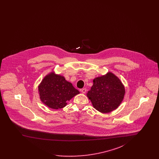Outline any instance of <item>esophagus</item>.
<instances>
[{
    "instance_id": "esophagus-1",
    "label": "esophagus",
    "mask_w": 159,
    "mask_h": 159,
    "mask_svg": "<svg viewBox=\"0 0 159 159\" xmlns=\"http://www.w3.org/2000/svg\"><path fill=\"white\" fill-rule=\"evenodd\" d=\"M80 91L81 92H82L83 93H84L86 92V89H85V88H83V89H80Z\"/></svg>"
}]
</instances>
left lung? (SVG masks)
<instances>
[{"label":"left lung","instance_id":"1","mask_svg":"<svg viewBox=\"0 0 159 159\" xmlns=\"http://www.w3.org/2000/svg\"><path fill=\"white\" fill-rule=\"evenodd\" d=\"M86 93L93 107L99 112L108 113L119 107L125 94L120 80L111 72L96 77Z\"/></svg>","mask_w":159,"mask_h":159}]
</instances>
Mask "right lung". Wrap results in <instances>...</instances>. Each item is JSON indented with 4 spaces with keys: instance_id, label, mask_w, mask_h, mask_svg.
<instances>
[{
    "instance_id": "1",
    "label": "right lung",
    "mask_w": 159,
    "mask_h": 159,
    "mask_svg": "<svg viewBox=\"0 0 159 159\" xmlns=\"http://www.w3.org/2000/svg\"><path fill=\"white\" fill-rule=\"evenodd\" d=\"M40 101L49 108L58 110L67 104V101L80 92L64 76L51 72L38 86Z\"/></svg>"
}]
</instances>
